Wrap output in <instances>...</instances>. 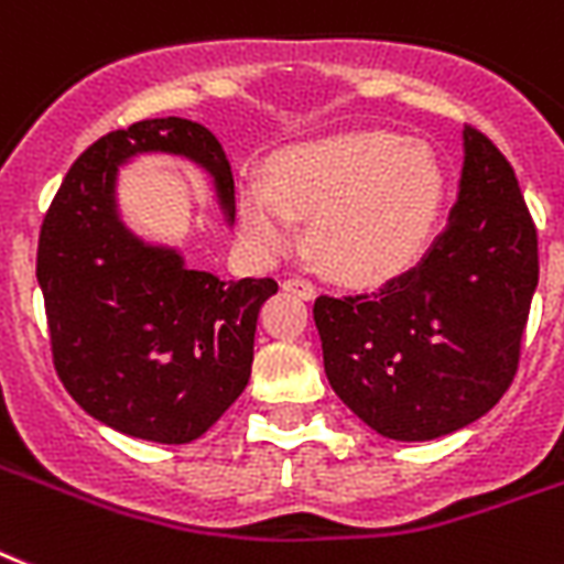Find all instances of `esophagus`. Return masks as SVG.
<instances>
[{
  "instance_id": "1",
  "label": "esophagus",
  "mask_w": 564,
  "mask_h": 564,
  "mask_svg": "<svg viewBox=\"0 0 564 564\" xmlns=\"http://www.w3.org/2000/svg\"><path fill=\"white\" fill-rule=\"evenodd\" d=\"M285 291H291V294H296V296H303V300H311V296H314V285H311L305 276L285 279Z\"/></svg>"
}]
</instances>
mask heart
Returning a JSON list of instances; mask_svg holds the SVG:
<instances>
[{"label": "heart", "instance_id": "obj_1", "mask_svg": "<svg viewBox=\"0 0 564 564\" xmlns=\"http://www.w3.org/2000/svg\"><path fill=\"white\" fill-rule=\"evenodd\" d=\"M436 154L390 130H355L270 156L264 183L238 188V232L273 259L300 241L296 215H311L308 241L337 279L376 285L425 253L443 209Z\"/></svg>", "mask_w": 564, "mask_h": 564}]
</instances>
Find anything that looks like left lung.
I'll return each mask as SVG.
<instances>
[{
	"label": "left lung",
	"mask_w": 564,
	"mask_h": 564,
	"mask_svg": "<svg viewBox=\"0 0 564 564\" xmlns=\"http://www.w3.org/2000/svg\"><path fill=\"white\" fill-rule=\"evenodd\" d=\"M460 195L427 256L369 294L314 300L328 384L372 431L422 443L471 425L516 378L539 238L516 171L463 130Z\"/></svg>",
	"instance_id": "1"
}]
</instances>
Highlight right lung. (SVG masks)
Wrapping results in <instances>:
<instances>
[{"label": "right lung", "instance_id": "obj_1", "mask_svg": "<svg viewBox=\"0 0 564 564\" xmlns=\"http://www.w3.org/2000/svg\"><path fill=\"white\" fill-rule=\"evenodd\" d=\"M151 151L209 169L236 215L232 169L212 130L177 116L137 121L93 142L63 177L40 227L37 282L72 399L121 434L180 445L245 393L259 308L279 285L192 270L121 224L116 171Z\"/></svg>", "mask_w": 564, "mask_h": 564}]
</instances>
